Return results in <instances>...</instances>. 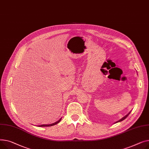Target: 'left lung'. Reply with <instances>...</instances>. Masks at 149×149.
<instances>
[{
  "instance_id": "1",
  "label": "left lung",
  "mask_w": 149,
  "mask_h": 149,
  "mask_svg": "<svg viewBox=\"0 0 149 149\" xmlns=\"http://www.w3.org/2000/svg\"><path fill=\"white\" fill-rule=\"evenodd\" d=\"M130 112H131V111H130V112H129V113H127V115H126V116H125V117H123V118H121V119H120V120H118V121H116V123H118V122H120V121H123V120H125V118H126V117H127V116H129V115L130 114Z\"/></svg>"
}]
</instances>
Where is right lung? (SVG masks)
<instances>
[{"label":"right lung","instance_id":"add662e5","mask_svg":"<svg viewBox=\"0 0 149 149\" xmlns=\"http://www.w3.org/2000/svg\"><path fill=\"white\" fill-rule=\"evenodd\" d=\"M61 118H60L58 121H57L56 122H55V123H54L49 124V125H39V126H39V127H48V126H54V125H55L58 124V123H59V122L61 121Z\"/></svg>","mask_w":149,"mask_h":149}]
</instances>
